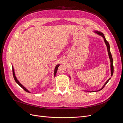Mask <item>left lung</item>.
Instances as JSON below:
<instances>
[{
  "label": "left lung",
  "instance_id": "1",
  "mask_svg": "<svg viewBox=\"0 0 123 123\" xmlns=\"http://www.w3.org/2000/svg\"><path fill=\"white\" fill-rule=\"evenodd\" d=\"M94 32L95 33H97L98 34V35H100V36H102L103 37V38H104V42H105V43H106V46H107V51H108V55H109V58H110V62H111V64H110V67H111V76H112V75H113V58H112V55H111V52H110V45H109V43L107 42V41L106 40V38H105V36H104V35L103 34V33H102V32H99V31H94ZM110 79L111 78H110V79H109V80H108L105 83V84L104 85V86H103V87L100 89H99V90H98V91H100V90H102V89L104 88V87L105 86V85L107 84V83L109 81V80H110ZM96 91H89V92H96Z\"/></svg>",
  "mask_w": 123,
  "mask_h": 123
}]
</instances>
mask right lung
<instances>
[{"label": "right lung", "mask_w": 123, "mask_h": 123, "mask_svg": "<svg viewBox=\"0 0 123 123\" xmlns=\"http://www.w3.org/2000/svg\"><path fill=\"white\" fill-rule=\"evenodd\" d=\"M59 64H58V65H56V66L55 67V70H54V76H55V75H56V72H57V69H58V67H59ZM12 71H13V77H14V80H15V81L20 86L23 88L24 90L25 91H26V92H29V93H30V92L27 89H26L24 86L23 85H21L20 83H19V81H18V80H17V78H16V76H15V72H14V68H13V67H12Z\"/></svg>", "instance_id": "right-lung-1"}]
</instances>
